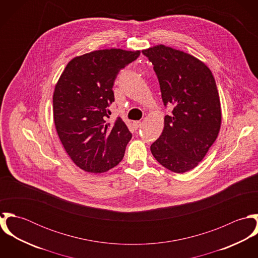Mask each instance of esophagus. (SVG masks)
<instances>
[{
	"instance_id": "34e87169",
	"label": "esophagus",
	"mask_w": 258,
	"mask_h": 258,
	"mask_svg": "<svg viewBox=\"0 0 258 258\" xmlns=\"http://www.w3.org/2000/svg\"><path fill=\"white\" fill-rule=\"evenodd\" d=\"M133 125L135 126V128H139V127L141 126V121H135V122L133 123Z\"/></svg>"
}]
</instances>
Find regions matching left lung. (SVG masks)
I'll return each mask as SVG.
<instances>
[{"instance_id":"obj_1","label":"left lung","mask_w":258,"mask_h":258,"mask_svg":"<svg viewBox=\"0 0 258 258\" xmlns=\"http://www.w3.org/2000/svg\"><path fill=\"white\" fill-rule=\"evenodd\" d=\"M142 52L154 66L165 106H174L172 114L165 116L161 136L151 145L152 155L174 173L192 170L221 129V101L214 75L199 58L164 44Z\"/></svg>"}]
</instances>
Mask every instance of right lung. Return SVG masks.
<instances>
[{
	"instance_id": "right-lung-1",
	"label": "right lung",
	"mask_w": 258,
	"mask_h": 258,
	"mask_svg": "<svg viewBox=\"0 0 258 258\" xmlns=\"http://www.w3.org/2000/svg\"><path fill=\"white\" fill-rule=\"evenodd\" d=\"M140 50L99 49L74 57L57 80L52 96L57 135L74 164L89 173H104L124 157L132 134L121 118L107 123L112 90L120 70Z\"/></svg>"
}]
</instances>
